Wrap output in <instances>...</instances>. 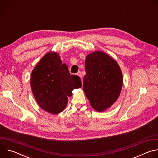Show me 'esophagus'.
<instances>
[{"instance_id": "34e87169", "label": "esophagus", "mask_w": 158, "mask_h": 158, "mask_svg": "<svg viewBox=\"0 0 158 158\" xmlns=\"http://www.w3.org/2000/svg\"><path fill=\"white\" fill-rule=\"evenodd\" d=\"M78 76H79L81 78H82V75H81V72L79 71L77 73V74Z\"/></svg>"}]
</instances>
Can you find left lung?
Masks as SVG:
<instances>
[{
	"mask_svg": "<svg viewBox=\"0 0 158 158\" xmlns=\"http://www.w3.org/2000/svg\"><path fill=\"white\" fill-rule=\"evenodd\" d=\"M83 90L90 104L98 112L110 107L118 99L123 77L118 62L104 52L90 53L85 60Z\"/></svg>",
	"mask_w": 158,
	"mask_h": 158,
	"instance_id": "obj_1",
	"label": "left lung"
}]
</instances>
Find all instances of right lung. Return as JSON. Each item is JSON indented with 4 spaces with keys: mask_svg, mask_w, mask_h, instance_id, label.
I'll list each match as a JSON object with an SVG mask.
<instances>
[{
    "mask_svg": "<svg viewBox=\"0 0 158 158\" xmlns=\"http://www.w3.org/2000/svg\"><path fill=\"white\" fill-rule=\"evenodd\" d=\"M81 87V78L71 75L68 67L54 51L45 54L31 73V87L35 99L43 110L52 114L63 111L73 89Z\"/></svg>",
    "mask_w": 158,
    "mask_h": 158,
    "instance_id": "obj_1",
    "label": "right lung"
}]
</instances>
